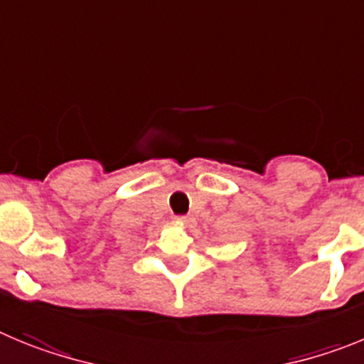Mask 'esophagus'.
<instances>
[{
    "label": "esophagus",
    "mask_w": 364,
    "mask_h": 364,
    "mask_svg": "<svg viewBox=\"0 0 364 364\" xmlns=\"http://www.w3.org/2000/svg\"><path fill=\"white\" fill-rule=\"evenodd\" d=\"M176 223H179V225H185V227H188V225H192V219L185 218V215H181V218H176Z\"/></svg>",
    "instance_id": "34e87169"
}]
</instances>
